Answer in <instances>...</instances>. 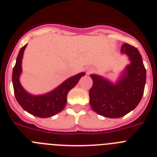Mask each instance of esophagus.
Returning <instances> with one entry per match:
<instances>
[{
    "label": "esophagus",
    "instance_id": "34e87169",
    "mask_svg": "<svg viewBox=\"0 0 157 157\" xmlns=\"http://www.w3.org/2000/svg\"><path fill=\"white\" fill-rule=\"evenodd\" d=\"M93 72H94V69L92 68V67H90V68L87 69V71H86V73H87V74H88V75L92 74Z\"/></svg>",
    "mask_w": 157,
    "mask_h": 157
}]
</instances>
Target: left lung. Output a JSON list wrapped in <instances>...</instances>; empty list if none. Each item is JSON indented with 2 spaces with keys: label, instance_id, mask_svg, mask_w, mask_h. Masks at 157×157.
Returning a JSON list of instances; mask_svg holds the SVG:
<instances>
[{
  "label": "left lung",
  "instance_id": "8db88e82",
  "mask_svg": "<svg viewBox=\"0 0 157 157\" xmlns=\"http://www.w3.org/2000/svg\"><path fill=\"white\" fill-rule=\"evenodd\" d=\"M121 52L131 61L125 74L116 84L102 77L90 75L93 86L90 90L91 109L108 118H120L134 110L143 96L146 82V70L141 54L136 47L124 43Z\"/></svg>",
  "mask_w": 157,
  "mask_h": 157
}]
</instances>
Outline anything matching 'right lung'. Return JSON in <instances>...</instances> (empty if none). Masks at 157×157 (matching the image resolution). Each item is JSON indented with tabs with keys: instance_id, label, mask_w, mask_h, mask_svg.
<instances>
[{
	"instance_id": "obj_1",
	"label": "right lung",
	"mask_w": 157,
	"mask_h": 157,
	"mask_svg": "<svg viewBox=\"0 0 157 157\" xmlns=\"http://www.w3.org/2000/svg\"><path fill=\"white\" fill-rule=\"evenodd\" d=\"M26 46L27 45L22 47L19 51L12 72V83L15 97L20 106L30 114L40 118L50 117L64 109L67 94L73 87L75 86L85 73L82 72L71 77L53 91L47 94L41 96L29 94L23 90L19 80V75L22 71V58Z\"/></svg>"
}]
</instances>
